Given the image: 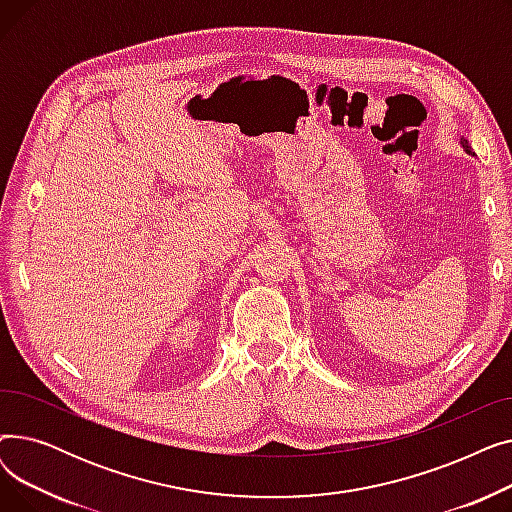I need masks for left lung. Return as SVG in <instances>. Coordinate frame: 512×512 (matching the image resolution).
I'll list each match as a JSON object with an SVG mask.
<instances>
[{
	"label": "left lung",
	"mask_w": 512,
	"mask_h": 512,
	"mask_svg": "<svg viewBox=\"0 0 512 512\" xmlns=\"http://www.w3.org/2000/svg\"><path fill=\"white\" fill-rule=\"evenodd\" d=\"M461 145H463V149H465V151H467V153H469V155H475V153H473V151H471V147H469V141H467V139H465V137H463V139H461Z\"/></svg>",
	"instance_id": "obj_1"
}]
</instances>
